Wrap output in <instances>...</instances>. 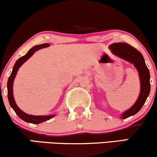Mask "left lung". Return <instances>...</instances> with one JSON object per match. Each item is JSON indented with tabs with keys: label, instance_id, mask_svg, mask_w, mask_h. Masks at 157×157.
Listing matches in <instances>:
<instances>
[{
	"label": "left lung",
	"instance_id": "1",
	"mask_svg": "<svg viewBox=\"0 0 157 157\" xmlns=\"http://www.w3.org/2000/svg\"><path fill=\"white\" fill-rule=\"evenodd\" d=\"M109 49L116 56L133 63L138 71L140 79V93L138 99L135 105L128 110L125 111L121 117L125 119L139 112L146 101L151 90L150 72L142 54L130 44L122 42L114 43L109 46Z\"/></svg>",
	"mask_w": 157,
	"mask_h": 157
}]
</instances>
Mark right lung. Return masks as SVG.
<instances>
[{
    "label": "right lung",
    "instance_id": "right-lung-1",
    "mask_svg": "<svg viewBox=\"0 0 157 157\" xmlns=\"http://www.w3.org/2000/svg\"><path fill=\"white\" fill-rule=\"evenodd\" d=\"M50 46V44H42L36 45V46H34L33 48H32L31 50H30L27 52V54H25V56H22L21 58H20L19 59L17 60L16 63H15L14 67H13V70L12 71V74L9 76L8 79V82H7V88H8V99L9 101V104H10V106L12 107L13 109L14 110V112L17 113V115L20 117L21 119H22L28 123H31V124H40L41 122L46 121L50 120V118H53L55 115H52V116H31V115H28L25 113L24 112L20 109L17 107V105L15 103L14 97H13V82H14V77L16 76V74L19 68H20L21 66L23 64V63L27 60L28 58H29L31 56H32L36 51L39 50V49L47 48V47Z\"/></svg>",
    "mask_w": 157,
    "mask_h": 157
}]
</instances>
